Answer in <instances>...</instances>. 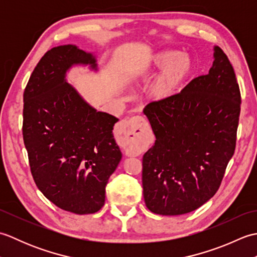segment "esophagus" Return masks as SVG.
<instances>
[{"mask_svg": "<svg viewBox=\"0 0 257 257\" xmlns=\"http://www.w3.org/2000/svg\"><path fill=\"white\" fill-rule=\"evenodd\" d=\"M120 132L124 139L123 148L128 156H138L149 132L148 122L141 116H135L120 124Z\"/></svg>", "mask_w": 257, "mask_h": 257, "instance_id": "esophagus-1", "label": "esophagus"}]
</instances>
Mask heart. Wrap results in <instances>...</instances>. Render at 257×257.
I'll use <instances>...</instances> for the list:
<instances>
[{"label":"heart","mask_w":257,"mask_h":257,"mask_svg":"<svg viewBox=\"0 0 257 257\" xmlns=\"http://www.w3.org/2000/svg\"><path fill=\"white\" fill-rule=\"evenodd\" d=\"M157 70L161 72L149 85L148 95L155 101H167L182 89L193 70V61L187 53L160 51L139 65L130 76L133 78L148 77Z\"/></svg>","instance_id":"obj_1"}]
</instances>
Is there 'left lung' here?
Instances as JSON below:
<instances>
[{"label": "left lung", "instance_id": "8db88e82", "mask_svg": "<svg viewBox=\"0 0 257 257\" xmlns=\"http://www.w3.org/2000/svg\"><path fill=\"white\" fill-rule=\"evenodd\" d=\"M213 51L209 74L144 110L156 136L143 158L144 198L156 214L181 215L203 205L234 155L241 94L227 56L217 46Z\"/></svg>", "mask_w": 257, "mask_h": 257}]
</instances>
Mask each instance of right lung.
Masks as SVG:
<instances>
[{"label": "right lung", "instance_id": "obj_1", "mask_svg": "<svg viewBox=\"0 0 257 257\" xmlns=\"http://www.w3.org/2000/svg\"><path fill=\"white\" fill-rule=\"evenodd\" d=\"M76 66L97 73L96 55L67 44L42 57L24 91L23 139L41 192L65 211L91 214L105 204L121 160L112 134L119 119L98 111L68 83Z\"/></svg>", "mask_w": 257, "mask_h": 257}]
</instances>
